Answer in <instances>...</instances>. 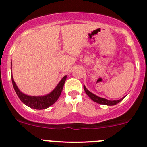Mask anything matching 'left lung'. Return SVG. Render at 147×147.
<instances>
[{
    "mask_svg": "<svg viewBox=\"0 0 147 147\" xmlns=\"http://www.w3.org/2000/svg\"><path fill=\"white\" fill-rule=\"evenodd\" d=\"M84 91H85L86 94L89 96V97H90L92 100H93L94 102H97V103L100 104V105H108V106H112V105H117V104H118L119 102H121V100H124V98L125 97H123L122 98L120 99V100H107V99L98 97V96H97L96 94L92 93L91 92H90L87 88H86V87L84 85Z\"/></svg>",
    "mask_w": 147,
    "mask_h": 147,
    "instance_id": "8db88e82",
    "label": "left lung"
}]
</instances>
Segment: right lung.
<instances>
[{
	"label": "right lung",
	"mask_w": 147,
	"mask_h": 147,
	"mask_svg": "<svg viewBox=\"0 0 147 147\" xmlns=\"http://www.w3.org/2000/svg\"><path fill=\"white\" fill-rule=\"evenodd\" d=\"M11 69H12V62H11ZM67 75L63 77L61 80L59 82L58 84L55 87V88L50 92L49 94H45L43 96H30L22 92L18 87L16 85L14 80H13V75L11 76L12 83H13V87L17 94L18 97L20 100V101L25 104L29 107L35 109H47L49 107L53 105L61 94L62 90L63 89V86L66 80Z\"/></svg>",
	"instance_id": "1"
}]
</instances>
